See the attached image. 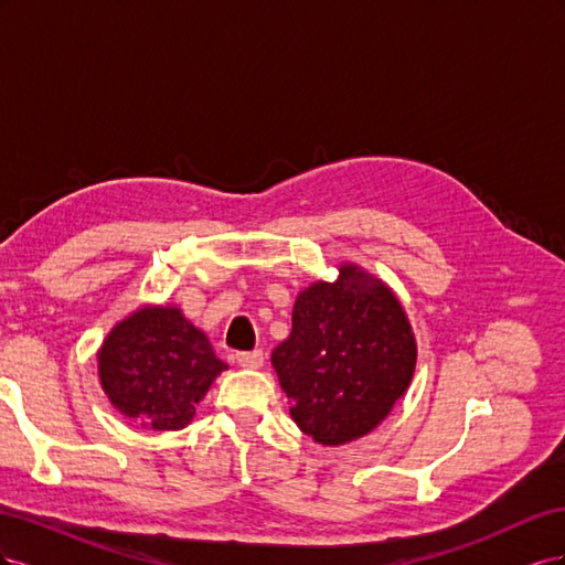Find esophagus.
Masks as SVG:
<instances>
[{
	"mask_svg": "<svg viewBox=\"0 0 565 565\" xmlns=\"http://www.w3.org/2000/svg\"><path fill=\"white\" fill-rule=\"evenodd\" d=\"M235 358H237V365L247 367V370H259L264 365V351H259V349L243 351V353H237Z\"/></svg>",
	"mask_w": 565,
	"mask_h": 565,
	"instance_id": "1",
	"label": "esophagus"
}]
</instances>
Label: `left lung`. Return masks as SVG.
Masks as SVG:
<instances>
[{"label":"left lung","instance_id":"8db88e82","mask_svg":"<svg viewBox=\"0 0 565 565\" xmlns=\"http://www.w3.org/2000/svg\"><path fill=\"white\" fill-rule=\"evenodd\" d=\"M299 429L322 446L370 434L409 386L417 347L403 306L351 264L297 297L292 332L270 355Z\"/></svg>","mask_w":565,"mask_h":565}]
</instances>
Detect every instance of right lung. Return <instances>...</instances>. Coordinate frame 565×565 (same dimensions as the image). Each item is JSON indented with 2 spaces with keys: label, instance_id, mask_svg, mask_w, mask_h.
<instances>
[{
  "label": "right lung",
  "instance_id": "1",
  "mask_svg": "<svg viewBox=\"0 0 565 565\" xmlns=\"http://www.w3.org/2000/svg\"><path fill=\"white\" fill-rule=\"evenodd\" d=\"M221 370L226 363L204 332L164 306H146L117 322L98 351L110 403L158 431L183 429Z\"/></svg>",
  "mask_w": 565,
  "mask_h": 565
}]
</instances>
